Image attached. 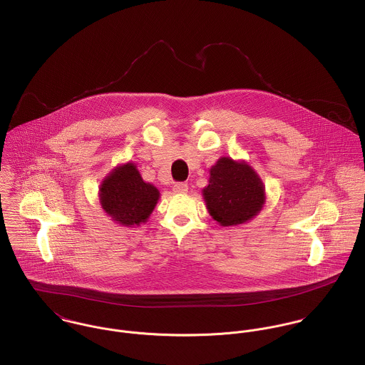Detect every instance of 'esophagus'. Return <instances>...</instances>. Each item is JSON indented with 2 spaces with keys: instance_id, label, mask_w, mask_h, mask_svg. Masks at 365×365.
<instances>
[{
  "instance_id": "34e87169",
  "label": "esophagus",
  "mask_w": 365,
  "mask_h": 365,
  "mask_svg": "<svg viewBox=\"0 0 365 365\" xmlns=\"http://www.w3.org/2000/svg\"><path fill=\"white\" fill-rule=\"evenodd\" d=\"M187 189H189V187H187L186 183H180V182H179V183H175V185H173V189H172V190H173V193H176V195H186V193H187Z\"/></svg>"
}]
</instances>
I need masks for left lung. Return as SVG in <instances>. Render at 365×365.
<instances>
[{"label": "left lung", "mask_w": 365, "mask_h": 365, "mask_svg": "<svg viewBox=\"0 0 365 365\" xmlns=\"http://www.w3.org/2000/svg\"><path fill=\"white\" fill-rule=\"evenodd\" d=\"M202 197L210 215L222 227L252 220L266 202L263 182L252 166L228 157L211 166Z\"/></svg>", "instance_id": "obj_1"}]
</instances>
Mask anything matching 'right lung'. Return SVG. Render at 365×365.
Masks as SVG:
<instances>
[{
    "mask_svg": "<svg viewBox=\"0 0 365 365\" xmlns=\"http://www.w3.org/2000/svg\"><path fill=\"white\" fill-rule=\"evenodd\" d=\"M160 199L158 189L145 183L134 163L116 166L102 182L99 200L105 212L124 227L145 222Z\"/></svg>",
    "mask_w": 365,
    "mask_h": 365,
    "instance_id": "obj_1",
    "label": "right lung"
}]
</instances>
